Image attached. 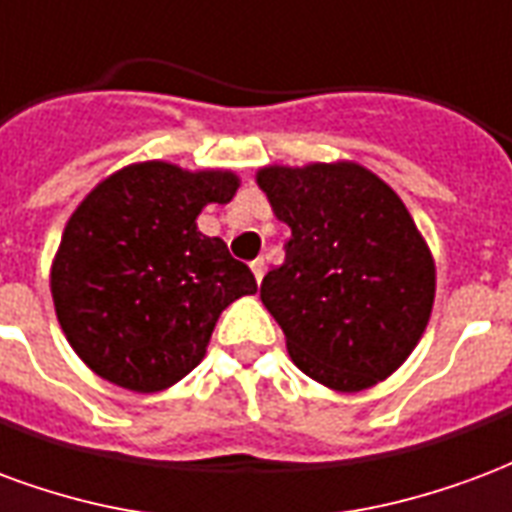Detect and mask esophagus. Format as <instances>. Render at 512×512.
<instances>
[{"label": "esophagus", "instance_id": "1", "mask_svg": "<svg viewBox=\"0 0 512 512\" xmlns=\"http://www.w3.org/2000/svg\"><path fill=\"white\" fill-rule=\"evenodd\" d=\"M251 270H253V278H256V283H261L264 272H267V264H264V259H256V261H251Z\"/></svg>", "mask_w": 512, "mask_h": 512}]
</instances>
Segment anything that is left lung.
<instances>
[{
    "label": "left lung",
    "mask_w": 512,
    "mask_h": 512,
    "mask_svg": "<svg viewBox=\"0 0 512 512\" xmlns=\"http://www.w3.org/2000/svg\"><path fill=\"white\" fill-rule=\"evenodd\" d=\"M256 185L292 229L261 302L292 363L335 393L395 374L423 338L436 297L434 253L406 204L354 160L261 166Z\"/></svg>",
    "instance_id": "8db88e82"
}]
</instances>
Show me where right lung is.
Returning <instances> with one entry per match:
<instances>
[{
    "label": "right lung",
    "instance_id": "add662e5",
    "mask_svg": "<svg viewBox=\"0 0 512 512\" xmlns=\"http://www.w3.org/2000/svg\"><path fill=\"white\" fill-rule=\"evenodd\" d=\"M240 188L231 169L141 160L100 179L67 218L51 297L73 352L100 379L160 393L207 354L220 313L256 294L253 272L196 218Z\"/></svg>",
    "mask_w": 512,
    "mask_h": 512
}]
</instances>
